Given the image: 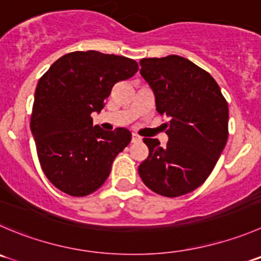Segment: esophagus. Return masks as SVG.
<instances>
[{"mask_svg": "<svg viewBox=\"0 0 261 261\" xmlns=\"http://www.w3.org/2000/svg\"><path fill=\"white\" fill-rule=\"evenodd\" d=\"M141 141H142V138H141L138 135H133V136H132V142H133V143L141 142Z\"/></svg>", "mask_w": 261, "mask_h": 261, "instance_id": "obj_1", "label": "esophagus"}]
</instances>
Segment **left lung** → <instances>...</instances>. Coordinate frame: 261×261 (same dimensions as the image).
Masks as SVG:
<instances>
[{
	"instance_id": "8db88e82",
	"label": "left lung",
	"mask_w": 261,
	"mask_h": 261,
	"mask_svg": "<svg viewBox=\"0 0 261 261\" xmlns=\"http://www.w3.org/2000/svg\"><path fill=\"white\" fill-rule=\"evenodd\" d=\"M141 75L155 95L169 141L143 138L148 156L138 166L142 182L158 195L178 197L200 187L228 140V103L207 71L177 55L142 59Z\"/></svg>"
}]
</instances>
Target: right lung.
<instances>
[{
  "instance_id": "add662e5",
  "label": "right lung",
  "mask_w": 261,
  "mask_h": 261,
  "mask_svg": "<svg viewBox=\"0 0 261 261\" xmlns=\"http://www.w3.org/2000/svg\"><path fill=\"white\" fill-rule=\"evenodd\" d=\"M138 64L124 56L75 51L55 61L34 93L31 130L49 182L75 197L97 191L116 155L130 142L125 128L103 130L92 123L114 84L135 75Z\"/></svg>"
}]
</instances>
